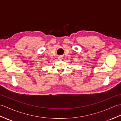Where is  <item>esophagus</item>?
I'll return each instance as SVG.
<instances>
[{
	"mask_svg": "<svg viewBox=\"0 0 121 121\" xmlns=\"http://www.w3.org/2000/svg\"><path fill=\"white\" fill-rule=\"evenodd\" d=\"M58 59H62V56H59Z\"/></svg>",
	"mask_w": 121,
	"mask_h": 121,
	"instance_id": "obj_1",
	"label": "esophagus"
}]
</instances>
